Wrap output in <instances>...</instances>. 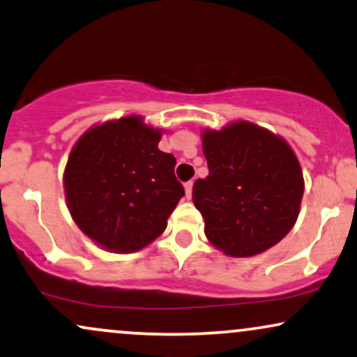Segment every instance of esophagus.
<instances>
[{
    "mask_svg": "<svg viewBox=\"0 0 357 357\" xmlns=\"http://www.w3.org/2000/svg\"><path fill=\"white\" fill-rule=\"evenodd\" d=\"M192 188H193V182H187L185 183V197L188 200H190V197H192Z\"/></svg>",
    "mask_w": 357,
    "mask_h": 357,
    "instance_id": "34e87169",
    "label": "esophagus"
}]
</instances>
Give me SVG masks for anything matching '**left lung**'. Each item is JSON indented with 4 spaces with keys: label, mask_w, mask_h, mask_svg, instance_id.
Instances as JSON below:
<instances>
[{
    "label": "left lung",
    "mask_w": 357,
    "mask_h": 357,
    "mask_svg": "<svg viewBox=\"0 0 357 357\" xmlns=\"http://www.w3.org/2000/svg\"><path fill=\"white\" fill-rule=\"evenodd\" d=\"M208 175L195 180L192 200L205 236L233 258L255 257L288 235L300 215L305 178L281 135L248 121L202 130Z\"/></svg>",
    "instance_id": "8db88e82"
}]
</instances>
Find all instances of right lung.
I'll use <instances>...</instances> for the list:
<instances>
[{"label": "right lung", "mask_w": 357, "mask_h": 357, "mask_svg": "<svg viewBox=\"0 0 357 357\" xmlns=\"http://www.w3.org/2000/svg\"><path fill=\"white\" fill-rule=\"evenodd\" d=\"M164 132L130 114L89 127L73 145L66 204L79 230L102 250L134 253L151 245L185 193L175 157L158 149Z\"/></svg>", "instance_id": "right-lung-1"}]
</instances>
